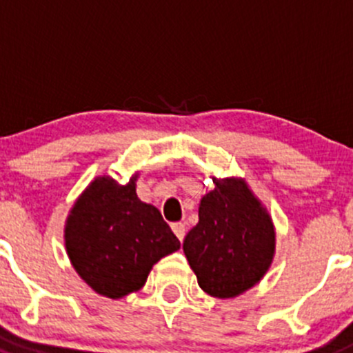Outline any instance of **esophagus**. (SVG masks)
<instances>
[{"label": "esophagus", "instance_id": "1", "mask_svg": "<svg viewBox=\"0 0 353 353\" xmlns=\"http://www.w3.org/2000/svg\"><path fill=\"white\" fill-rule=\"evenodd\" d=\"M172 231L174 234L179 238V241H183L184 239V234H186V225L183 224V222H174L172 224Z\"/></svg>", "mask_w": 353, "mask_h": 353}]
</instances>
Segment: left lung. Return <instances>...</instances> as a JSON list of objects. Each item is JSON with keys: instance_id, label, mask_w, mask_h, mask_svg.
<instances>
[{"instance_id": "8db88e82", "label": "left lung", "mask_w": 353, "mask_h": 353, "mask_svg": "<svg viewBox=\"0 0 353 353\" xmlns=\"http://www.w3.org/2000/svg\"><path fill=\"white\" fill-rule=\"evenodd\" d=\"M198 208V224L183 243L190 268L205 293L232 299L269 271L276 232L268 208L238 177L215 179Z\"/></svg>"}]
</instances>
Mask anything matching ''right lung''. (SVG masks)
Segmentation results:
<instances>
[{
    "label": "right lung",
    "mask_w": 353,
    "mask_h": 353,
    "mask_svg": "<svg viewBox=\"0 0 353 353\" xmlns=\"http://www.w3.org/2000/svg\"><path fill=\"white\" fill-rule=\"evenodd\" d=\"M136 177L128 184L97 177L65 222V248L75 272L114 300L143 288L153 265L181 246L159 208L138 198Z\"/></svg>",
    "instance_id": "obj_1"
}]
</instances>
